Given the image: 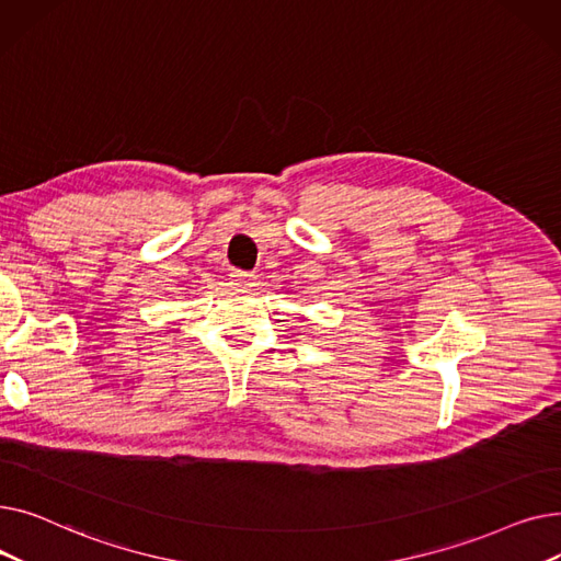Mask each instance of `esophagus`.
<instances>
[{
    "label": "esophagus",
    "instance_id": "1",
    "mask_svg": "<svg viewBox=\"0 0 561 561\" xmlns=\"http://www.w3.org/2000/svg\"><path fill=\"white\" fill-rule=\"evenodd\" d=\"M229 277H231V284L239 286V288H250V286H254V279H256L248 271H233Z\"/></svg>",
    "mask_w": 561,
    "mask_h": 561
}]
</instances>
